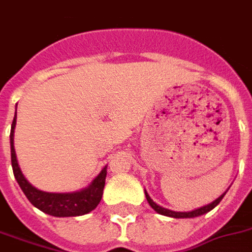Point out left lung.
<instances>
[{
    "instance_id": "obj_1",
    "label": "left lung",
    "mask_w": 252,
    "mask_h": 252,
    "mask_svg": "<svg viewBox=\"0 0 252 252\" xmlns=\"http://www.w3.org/2000/svg\"><path fill=\"white\" fill-rule=\"evenodd\" d=\"M144 193H146V198H147L148 204L151 205V208H153L154 211L158 212L159 215L174 217V219H190V217H197V216H201V215H205V213H208L209 211H212L215 206L219 205V202H220V201L222 200V197L225 195V193H224V194L220 195V197L216 198L213 202H211V204H208V205L205 206H201V208H198V209H194V211H191V212H174V211H170V209H166V208H163V206H159L157 202H154V201L151 200V197L148 195L147 191H144Z\"/></svg>"
}]
</instances>
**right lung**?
<instances>
[{
  "mask_svg": "<svg viewBox=\"0 0 252 252\" xmlns=\"http://www.w3.org/2000/svg\"><path fill=\"white\" fill-rule=\"evenodd\" d=\"M16 126V116L12 123L10 129V155H12V167H13L14 178L17 181L21 190L24 191L27 198L33 206L47 215L55 217H71L82 216L97 208L99 201L102 198L105 178H106V166L101 170L93 182L79 191L74 193H48L36 189L27 181L19 167V162L16 158V151L13 146V133Z\"/></svg>",
  "mask_w": 252,
  "mask_h": 252,
  "instance_id": "add662e5",
  "label": "right lung"
}]
</instances>
